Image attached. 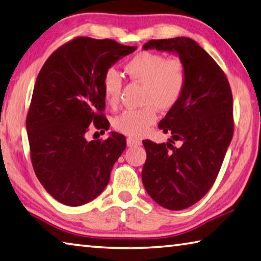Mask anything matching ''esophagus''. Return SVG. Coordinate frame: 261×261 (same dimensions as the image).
I'll return each mask as SVG.
<instances>
[{
  "instance_id": "34e87169",
  "label": "esophagus",
  "mask_w": 261,
  "mask_h": 261,
  "mask_svg": "<svg viewBox=\"0 0 261 261\" xmlns=\"http://www.w3.org/2000/svg\"><path fill=\"white\" fill-rule=\"evenodd\" d=\"M126 145H127V147L140 146L141 145V141L138 140V139H135V138H131V137H129V138L126 139Z\"/></svg>"
}]
</instances>
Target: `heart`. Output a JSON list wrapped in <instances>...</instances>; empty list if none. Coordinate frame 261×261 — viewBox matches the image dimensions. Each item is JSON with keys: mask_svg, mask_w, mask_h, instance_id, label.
I'll return each mask as SVG.
<instances>
[{"mask_svg": "<svg viewBox=\"0 0 261 261\" xmlns=\"http://www.w3.org/2000/svg\"><path fill=\"white\" fill-rule=\"evenodd\" d=\"M125 72L135 81L145 84L140 110H125L113 124L122 134L140 137L158 120V108L169 111L179 101L186 85V67L179 58L167 59L163 55L144 51L127 61ZM102 92L110 105L118 101L122 88L121 74L108 68L102 76Z\"/></svg>", "mask_w": 261, "mask_h": 261, "instance_id": "heart-1", "label": "heart"}]
</instances>
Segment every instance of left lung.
Listing matches in <instances>:
<instances>
[{
    "mask_svg": "<svg viewBox=\"0 0 261 261\" xmlns=\"http://www.w3.org/2000/svg\"><path fill=\"white\" fill-rule=\"evenodd\" d=\"M144 50L170 52L186 67L179 101L160 122L167 144L143 141L147 153L141 178L148 195L169 210L192 206L209 192L233 138V97L226 75L189 37L150 40ZM181 141L177 149L171 143Z\"/></svg>",
    "mask_w": 261,
    "mask_h": 261,
    "instance_id": "1",
    "label": "left lung"
}]
</instances>
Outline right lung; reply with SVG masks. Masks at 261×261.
<instances>
[{"label":"right lung","instance_id":"add662e5","mask_svg":"<svg viewBox=\"0 0 261 261\" xmlns=\"http://www.w3.org/2000/svg\"><path fill=\"white\" fill-rule=\"evenodd\" d=\"M136 46L113 40L76 37L45 61L36 79L26 118L33 168L42 186L57 201L80 206L100 195L113 165L125 149L124 136L88 141L93 123L110 129L102 76Z\"/></svg>","mask_w":261,"mask_h":261}]
</instances>
